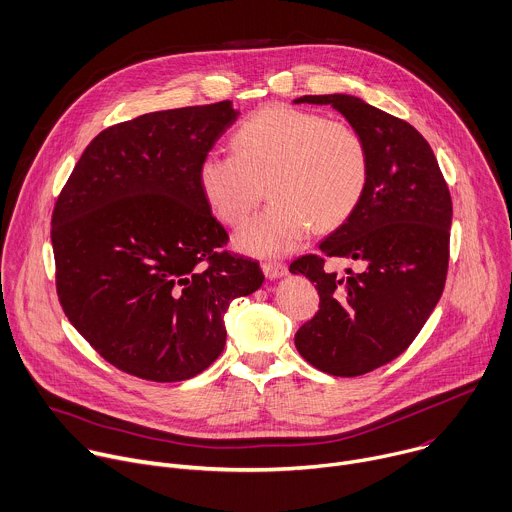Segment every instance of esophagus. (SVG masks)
Segmentation results:
<instances>
[{
	"label": "esophagus",
	"mask_w": 512,
	"mask_h": 512,
	"mask_svg": "<svg viewBox=\"0 0 512 512\" xmlns=\"http://www.w3.org/2000/svg\"><path fill=\"white\" fill-rule=\"evenodd\" d=\"M262 270H264V274H266V278H282L286 272H288V268H286V264H282V262H276V260H266V262H262Z\"/></svg>",
	"instance_id": "34e87169"
}]
</instances>
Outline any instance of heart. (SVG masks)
I'll list each match as a JSON object with an SVG mask.
<instances>
[{"label":"heart","instance_id":"obj_1","mask_svg":"<svg viewBox=\"0 0 512 512\" xmlns=\"http://www.w3.org/2000/svg\"><path fill=\"white\" fill-rule=\"evenodd\" d=\"M230 143L232 153L201 157L197 185L212 214L238 228L266 183L272 203L238 234V246L250 254L278 256L296 248L311 226H341L365 195L369 149L345 121L272 105L240 123Z\"/></svg>","mask_w":512,"mask_h":512}]
</instances>
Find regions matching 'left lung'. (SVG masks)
I'll use <instances>...</instances> for the list:
<instances>
[{
	"instance_id": "left-lung-1",
	"label": "left lung",
	"mask_w": 512,
	"mask_h": 512,
	"mask_svg": "<svg viewBox=\"0 0 512 512\" xmlns=\"http://www.w3.org/2000/svg\"><path fill=\"white\" fill-rule=\"evenodd\" d=\"M294 102L331 105L365 139L371 173L349 220L319 254L290 264L319 290V311L294 335L302 359L357 377L399 357L438 304L450 260L452 197L428 141L410 125L351 94H306ZM366 268L337 277L327 257Z\"/></svg>"
}]
</instances>
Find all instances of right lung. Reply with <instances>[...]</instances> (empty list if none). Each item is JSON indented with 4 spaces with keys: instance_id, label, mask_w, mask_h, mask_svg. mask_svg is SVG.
<instances>
[{
    "instance_id": "obj_1",
    "label": "right lung",
    "mask_w": 512,
    "mask_h": 512,
    "mask_svg": "<svg viewBox=\"0 0 512 512\" xmlns=\"http://www.w3.org/2000/svg\"><path fill=\"white\" fill-rule=\"evenodd\" d=\"M238 119L232 100L141 115L98 133L52 212L56 292L90 347L159 383L191 379L224 351V315L260 288L252 258L197 185V165Z\"/></svg>"
}]
</instances>
